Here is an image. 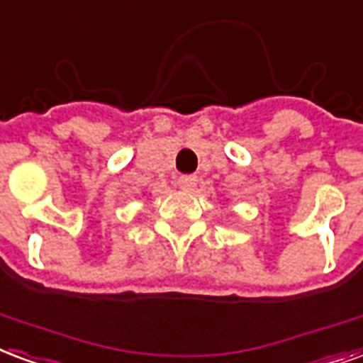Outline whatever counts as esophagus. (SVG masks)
Here are the masks:
<instances>
[{
    "mask_svg": "<svg viewBox=\"0 0 363 363\" xmlns=\"http://www.w3.org/2000/svg\"><path fill=\"white\" fill-rule=\"evenodd\" d=\"M197 176H179L178 178L179 189H184V191H193L197 187Z\"/></svg>",
    "mask_w": 363,
    "mask_h": 363,
    "instance_id": "esophagus-1",
    "label": "esophagus"
}]
</instances>
